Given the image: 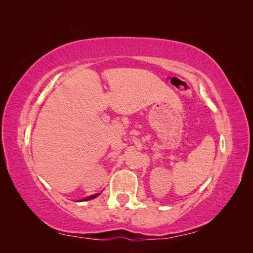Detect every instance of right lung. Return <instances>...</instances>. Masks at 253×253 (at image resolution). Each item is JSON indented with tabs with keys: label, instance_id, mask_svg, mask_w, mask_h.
Masks as SVG:
<instances>
[{
	"label": "right lung",
	"instance_id": "obj_1",
	"mask_svg": "<svg viewBox=\"0 0 253 253\" xmlns=\"http://www.w3.org/2000/svg\"><path fill=\"white\" fill-rule=\"evenodd\" d=\"M99 194L100 193H97V194H95V195H90V196H88V197H85V198H83L82 200V202H85V201H90V200H93V198H95V197H97Z\"/></svg>",
	"mask_w": 253,
	"mask_h": 253
}]
</instances>
